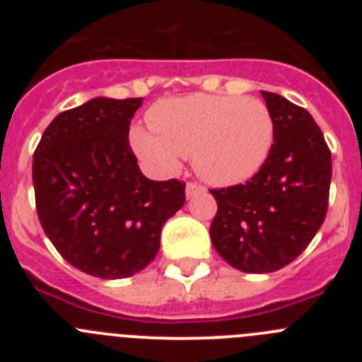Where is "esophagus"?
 <instances>
[{"label": "esophagus", "instance_id": "esophagus-1", "mask_svg": "<svg viewBox=\"0 0 362 362\" xmlns=\"http://www.w3.org/2000/svg\"><path fill=\"white\" fill-rule=\"evenodd\" d=\"M201 192H204V188L201 187V185L197 183H188L187 185V190H185V194H187V197L190 199V197H194L196 194H201Z\"/></svg>", "mask_w": 362, "mask_h": 362}]
</instances>
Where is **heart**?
Masks as SVG:
<instances>
[{
  "label": "heart",
  "mask_w": 362,
  "mask_h": 362,
  "mask_svg": "<svg viewBox=\"0 0 362 362\" xmlns=\"http://www.w3.org/2000/svg\"><path fill=\"white\" fill-rule=\"evenodd\" d=\"M150 130L134 127V152L150 165L172 172L192 156L197 175L217 187L254 177L276 139L267 103L241 95L192 94L158 101L148 110Z\"/></svg>",
  "instance_id": "b5f03b06"
}]
</instances>
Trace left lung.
<instances>
[{"instance_id":"1","label":"left lung","mask_w":362,"mask_h":362,"mask_svg":"<svg viewBox=\"0 0 362 362\" xmlns=\"http://www.w3.org/2000/svg\"><path fill=\"white\" fill-rule=\"evenodd\" d=\"M276 123L263 168L245 185L216 188L210 238L230 267L268 274L303 254L328 210L332 153L308 110L261 90Z\"/></svg>"}]
</instances>
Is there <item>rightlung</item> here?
<instances>
[{"label": "right lung", "mask_w": 362, "mask_h": 362, "mask_svg": "<svg viewBox=\"0 0 362 362\" xmlns=\"http://www.w3.org/2000/svg\"><path fill=\"white\" fill-rule=\"evenodd\" d=\"M141 98H94L54 117L34 152L36 210L66 263L99 279L148 267L185 183L150 181L129 143Z\"/></svg>", "instance_id": "add662e5"}]
</instances>
